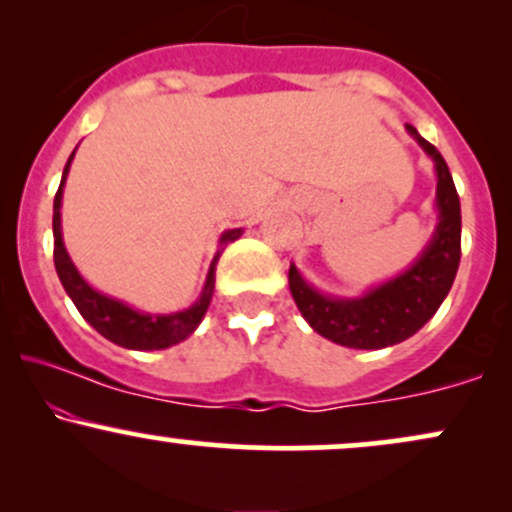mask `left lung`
<instances>
[{
  "label": "left lung",
  "mask_w": 512,
  "mask_h": 512,
  "mask_svg": "<svg viewBox=\"0 0 512 512\" xmlns=\"http://www.w3.org/2000/svg\"><path fill=\"white\" fill-rule=\"evenodd\" d=\"M407 132L433 158L438 175V226L419 260L361 298L325 296L303 279L296 264L289 269L291 296L308 325L349 349H385L419 332L445 301L460 267L462 214L448 163L414 127L407 125Z\"/></svg>",
  "instance_id": "left-lung-1"
}]
</instances>
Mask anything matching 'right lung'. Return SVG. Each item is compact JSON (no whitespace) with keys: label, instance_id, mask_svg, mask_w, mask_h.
<instances>
[{"label":"right lung","instance_id":"obj_1","mask_svg":"<svg viewBox=\"0 0 512 512\" xmlns=\"http://www.w3.org/2000/svg\"><path fill=\"white\" fill-rule=\"evenodd\" d=\"M72 158L74 154L69 156L67 166H64L60 190H57L55 207H52L55 269H57V276H60L64 291H67V296L72 298L76 310H79L81 317H84L88 325L117 346H125V349H134V351H158V349H168V346L173 344H180L182 339H187L197 330V325L202 322L204 313H207L211 296H214L216 262H219L223 248L240 238L243 228H233V231H226L221 236L219 240L221 250L216 252L214 262H211L207 281H204L202 296H199L190 308L178 310V313H170V315H149V313H142V310L129 308V305H125L122 301H115V298L105 296V293L96 291L93 286H88L84 276L79 274V269L74 267L72 257L67 255V248H64L60 209H62L64 180H67Z\"/></svg>","mask_w":512,"mask_h":512}]
</instances>
